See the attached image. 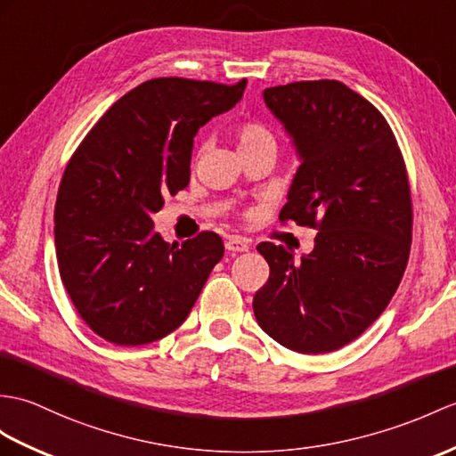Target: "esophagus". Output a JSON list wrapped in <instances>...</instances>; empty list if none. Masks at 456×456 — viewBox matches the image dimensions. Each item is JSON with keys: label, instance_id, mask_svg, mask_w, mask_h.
Wrapping results in <instances>:
<instances>
[{"label": "esophagus", "instance_id": "34e87169", "mask_svg": "<svg viewBox=\"0 0 456 456\" xmlns=\"http://www.w3.org/2000/svg\"><path fill=\"white\" fill-rule=\"evenodd\" d=\"M225 248L229 252H247L250 248L248 240L245 237H239V235H231L227 240H225Z\"/></svg>", "mask_w": 456, "mask_h": 456}]
</instances>
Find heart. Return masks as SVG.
<instances>
[{
	"label": "heart",
	"mask_w": 456,
	"mask_h": 456,
	"mask_svg": "<svg viewBox=\"0 0 456 456\" xmlns=\"http://www.w3.org/2000/svg\"><path fill=\"white\" fill-rule=\"evenodd\" d=\"M235 137H237L240 150H247V147L262 145V143H276L272 130L266 124H262L258 120L240 122L235 128Z\"/></svg>",
	"instance_id": "1"
}]
</instances>
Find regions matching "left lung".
Instances as JSON below:
<instances>
[{"mask_svg":"<svg viewBox=\"0 0 456 456\" xmlns=\"http://www.w3.org/2000/svg\"><path fill=\"white\" fill-rule=\"evenodd\" d=\"M264 101L303 161L280 221L319 232L301 262L281 245L256 247L270 278L254 316L293 352H336L379 319L404 276L414 221L404 157L379 109L336 79L268 87Z\"/></svg>","mask_w":456,"mask_h":456,"instance_id":"obj_1","label":"left lung"}]
</instances>
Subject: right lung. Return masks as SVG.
I'll return each instance as SVG.
<instances>
[{"label": "right lung", "mask_w": 456, "mask_h": 456, "mask_svg": "<svg viewBox=\"0 0 456 456\" xmlns=\"http://www.w3.org/2000/svg\"><path fill=\"white\" fill-rule=\"evenodd\" d=\"M235 85L157 77L126 93L63 171L54 239L63 288L91 330L116 346L161 340L186 321L224 240L168 242L151 216L190 180L194 135L240 101Z\"/></svg>", "instance_id": "obj_1"}]
</instances>
